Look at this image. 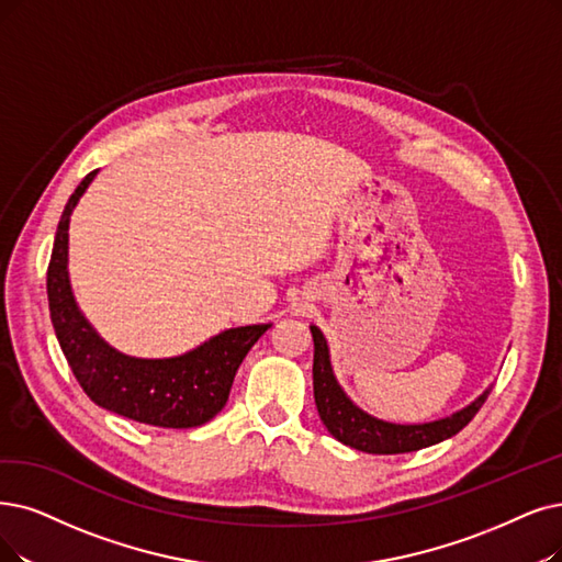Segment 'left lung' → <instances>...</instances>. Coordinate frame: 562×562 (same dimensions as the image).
I'll return each instance as SVG.
<instances>
[{"mask_svg":"<svg viewBox=\"0 0 562 562\" xmlns=\"http://www.w3.org/2000/svg\"><path fill=\"white\" fill-rule=\"evenodd\" d=\"M313 336V396L327 431L352 450L367 454H403L417 452L422 447L438 445L447 438L457 436L463 426L477 415L482 403L486 401L491 387H486L475 401H470L461 411L419 424H398L373 417L362 411L357 403L344 392L339 380L334 375L329 346L325 334L311 325Z\"/></svg>","mask_w":562,"mask_h":562,"instance_id":"1","label":"left lung"}]
</instances>
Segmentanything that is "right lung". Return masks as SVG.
Segmentation results:
<instances>
[{
    "label": "right lung",
    "mask_w": 562,
    "mask_h": 562,
    "mask_svg": "<svg viewBox=\"0 0 562 562\" xmlns=\"http://www.w3.org/2000/svg\"><path fill=\"white\" fill-rule=\"evenodd\" d=\"M99 170L66 203L48 265V304L59 348L97 406L164 429L203 426L226 406L241 359L272 323L223 329L175 357H131L112 348L80 311L69 277V223Z\"/></svg>",
    "instance_id": "obj_1"
}]
</instances>
